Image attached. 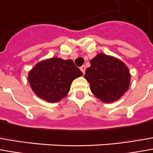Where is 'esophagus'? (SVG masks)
Masks as SVG:
<instances>
[{"label": "esophagus", "instance_id": "obj_1", "mask_svg": "<svg viewBox=\"0 0 153 153\" xmlns=\"http://www.w3.org/2000/svg\"><path fill=\"white\" fill-rule=\"evenodd\" d=\"M80 69H81V71H82V73L84 74V73H85V71H86V66H81V67H80Z\"/></svg>", "mask_w": 153, "mask_h": 153}]
</instances>
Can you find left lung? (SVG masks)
<instances>
[{
    "mask_svg": "<svg viewBox=\"0 0 153 153\" xmlns=\"http://www.w3.org/2000/svg\"><path fill=\"white\" fill-rule=\"evenodd\" d=\"M90 63L84 77L93 95L106 103L119 100L129 88L131 75L127 66L121 60L102 53L97 55Z\"/></svg>",
    "mask_w": 153,
    "mask_h": 153,
    "instance_id": "left-lung-1",
    "label": "left lung"
}]
</instances>
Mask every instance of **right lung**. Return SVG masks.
<instances>
[{
    "label": "right lung",
    "mask_w": 153,
    "mask_h": 153,
    "mask_svg": "<svg viewBox=\"0 0 153 153\" xmlns=\"http://www.w3.org/2000/svg\"><path fill=\"white\" fill-rule=\"evenodd\" d=\"M82 76L71 60L53 57L37 63L29 71L28 82L38 97L57 102L69 92L72 81Z\"/></svg>",
    "instance_id": "right-lung-1"
}]
</instances>
